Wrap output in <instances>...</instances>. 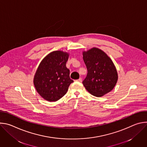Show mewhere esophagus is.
<instances>
[{
    "instance_id": "esophagus-1",
    "label": "esophagus",
    "mask_w": 147,
    "mask_h": 147,
    "mask_svg": "<svg viewBox=\"0 0 147 147\" xmlns=\"http://www.w3.org/2000/svg\"><path fill=\"white\" fill-rule=\"evenodd\" d=\"M76 81H78V82H82V78H80L79 79L77 80Z\"/></svg>"
}]
</instances>
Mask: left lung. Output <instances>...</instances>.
I'll return each instance as SVG.
<instances>
[{
    "instance_id": "8db88e82",
    "label": "left lung",
    "mask_w": 147,
    "mask_h": 147,
    "mask_svg": "<svg viewBox=\"0 0 147 147\" xmlns=\"http://www.w3.org/2000/svg\"><path fill=\"white\" fill-rule=\"evenodd\" d=\"M83 60L87 75L82 84L86 89L95 96H102L115 87L118 76L110 57L102 50L93 48L83 52Z\"/></svg>"
}]
</instances>
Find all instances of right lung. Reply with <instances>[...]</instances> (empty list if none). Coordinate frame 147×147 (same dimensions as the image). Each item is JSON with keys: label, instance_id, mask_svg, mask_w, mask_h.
Here are the masks:
<instances>
[{"label": "right lung", "instance_id": "1", "mask_svg": "<svg viewBox=\"0 0 147 147\" xmlns=\"http://www.w3.org/2000/svg\"><path fill=\"white\" fill-rule=\"evenodd\" d=\"M69 54L54 51L48 54L39 64L34 78L38 93L47 100L56 101L67 92L73 80L66 64Z\"/></svg>", "mask_w": 147, "mask_h": 147}]
</instances>
